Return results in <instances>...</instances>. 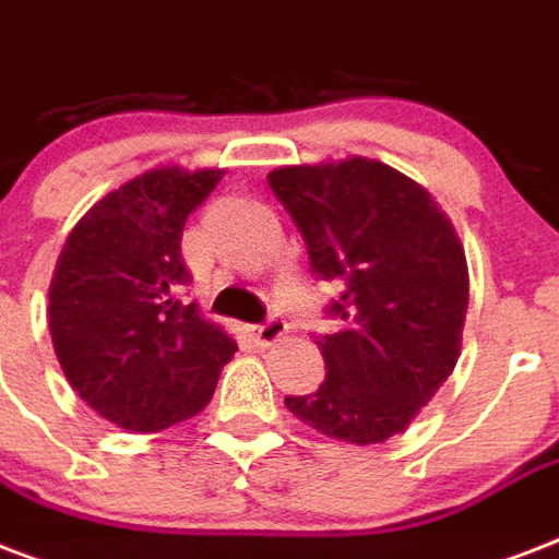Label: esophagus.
I'll list each match as a JSON object with an SVG mask.
<instances>
[{
	"label": "esophagus",
	"instance_id": "1",
	"mask_svg": "<svg viewBox=\"0 0 559 559\" xmlns=\"http://www.w3.org/2000/svg\"><path fill=\"white\" fill-rule=\"evenodd\" d=\"M253 332V341H257L259 347L267 349L274 347V344H280V341L285 338V332H288V323L280 318H271L267 323H262V326H253L250 329Z\"/></svg>",
	"mask_w": 559,
	"mask_h": 559
}]
</instances>
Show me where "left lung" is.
<instances>
[{
    "label": "left lung",
    "instance_id": "left-lung-1",
    "mask_svg": "<svg viewBox=\"0 0 559 559\" xmlns=\"http://www.w3.org/2000/svg\"><path fill=\"white\" fill-rule=\"evenodd\" d=\"M302 233L311 271L338 283V332L314 344L326 382L285 408L320 435L373 445L402 435L455 370L469 267L426 186L379 159L280 166L267 175Z\"/></svg>",
    "mask_w": 559,
    "mask_h": 559
}]
</instances>
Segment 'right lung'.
Wrapping results in <instances>:
<instances>
[{
	"instance_id": "obj_1",
	"label": "right lung",
	"mask_w": 559,
	"mask_h": 559,
	"mask_svg": "<svg viewBox=\"0 0 559 559\" xmlns=\"http://www.w3.org/2000/svg\"><path fill=\"white\" fill-rule=\"evenodd\" d=\"M224 168L157 166L131 177L78 221L49 285L55 356L75 393L114 426L151 435L201 414L236 356L224 326L180 292L189 212Z\"/></svg>"
}]
</instances>
